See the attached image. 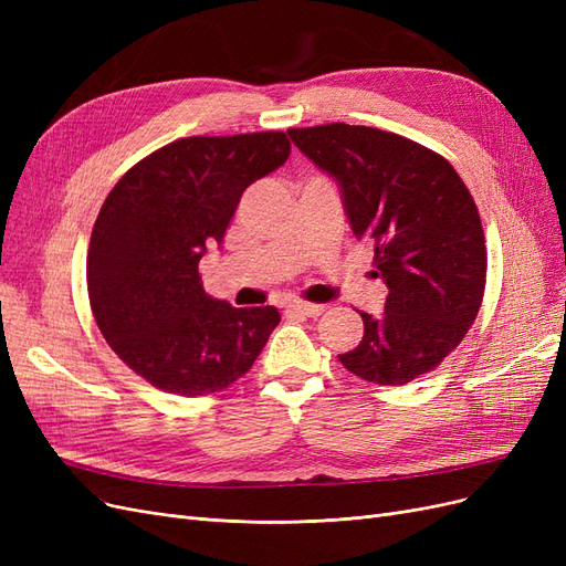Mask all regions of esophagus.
<instances>
[{
	"mask_svg": "<svg viewBox=\"0 0 566 566\" xmlns=\"http://www.w3.org/2000/svg\"><path fill=\"white\" fill-rule=\"evenodd\" d=\"M323 310H325L323 304H306V302L285 304V314H290V316H321Z\"/></svg>",
	"mask_w": 566,
	"mask_h": 566,
	"instance_id": "obj_1",
	"label": "esophagus"
}]
</instances>
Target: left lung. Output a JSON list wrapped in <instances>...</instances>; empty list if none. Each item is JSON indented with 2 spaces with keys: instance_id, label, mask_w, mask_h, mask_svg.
Instances as JSON below:
<instances>
[{
  "instance_id": "1",
  "label": "left lung",
  "mask_w": 566,
  "mask_h": 566,
  "mask_svg": "<svg viewBox=\"0 0 566 566\" xmlns=\"http://www.w3.org/2000/svg\"><path fill=\"white\" fill-rule=\"evenodd\" d=\"M287 134L337 181L349 227L373 243V273L389 290L382 316L361 312L364 337L339 354L342 366L387 387L434 370L468 335L486 285L468 186L447 158L399 134L345 123Z\"/></svg>"
}]
</instances>
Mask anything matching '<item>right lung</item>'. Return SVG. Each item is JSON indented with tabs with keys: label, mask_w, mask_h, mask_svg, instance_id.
I'll return each instance as SVG.
<instances>
[{
	"label": "right lung",
	"mask_w": 566,
	"mask_h": 566,
	"mask_svg": "<svg viewBox=\"0 0 566 566\" xmlns=\"http://www.w3.org/2000/svg\"><path fill=\"white\" fill-rule=\"evenodd\" d=\"M287 156L283 132L186 136L136 163L104 200L87 252L92 312L153 387L179 397L227 389L281 323L276 306L210 297L198 264L224 241L245 188Z\"/></svg>",
	"instance_id": "add662e5"
}]
</instances>
